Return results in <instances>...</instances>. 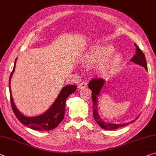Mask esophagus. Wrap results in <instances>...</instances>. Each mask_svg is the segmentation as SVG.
Here are the masks:
<instances>
[{
  "label": "esophagus",
  "mask_w": 156,
  "mask_h": 156,
  "mask_svg": "<svg viewBox=\"0 0 156 156\" xmlns=\"http://www.w3.org/2000/svg\"><path fill=\"white\" fill-rule=\"evenodd\" d=\"M87 87V84L85 83V82H83L80 83V85H78V88L80 89V90H83V89H85Z\"/></svg>",
  "instance_id": "1"
}]
</instances>
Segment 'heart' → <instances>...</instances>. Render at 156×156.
Masks as SVG:
<instances>
[{
    "instance_id": "b5f03b06",
    "label": "heart",
    "mask_w": 156,
    "mask_h": 156,
    "mask_svg": "<svg viewBox=\"0 0 156 156\" xmlns=\"http://www.w3.org/2000/svg\"><path fill=\"white\" fill-rule=\"evenodd\" d=\"M114 53L115 48L111 45L93 46L81 58V63L85 66L98 65V73L101 76H108L115 73L123 62L122 54Z\"/></svg>"
}]
</instances>
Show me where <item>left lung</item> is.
<instances>
[{"label":"left lung","instance_id":"8db88e82","mask_svg":"<svg viewBox=\"0 0 156 156\" xmlns=\"http://www.w3.org/2000/svg\"><path fill=\"white\" fill-rule=\"evenodd\" d=\"M135 46H136V53L135 55L130 59V62H133L136 65H138L140 66H142L143 67L145 68L147 71V61H146V58L144 56V54L142 53V51L140 50L136 44H135ZM105 84V81L103 79L101 78H95L92 79L90 83H89V88L91 90V98H92L93 101V115L94 118L96 123L99 125V126L101 127L105 130H115L117 128H122L127 126L130 123H132L134 122L139 117V116L135 119L131 121L126 123H112L107 122H105L104 120L102 119L101 117L98 112V96L101 95V92L102 91L103 87H104Z\"/></svg>","mask_w":156,"mask_h":156}]
</instances>
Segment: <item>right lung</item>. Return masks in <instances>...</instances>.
I'll return each instance as SVG.
<instances>
[{
	"mask_svg": "<svg viewBox=\"0 0 156 156\" xmlns=\"http://www.w3.org/2000/svg\"><path fill=\"white\" fill-rule=\"evenodd\" d=\"M16 59L14 62L13 70L10 74L9 79V93H10V100L12 110L16 118L21 123L31 129L36 130H44L47 131L56 128L60 124V123L64 119L66 107V100L68 96L71 94L75 92L77 87L76 85H66L62 89L61 91L59 94L58 97L54 101V103L49 108L48 110L44 112L41 115L35 117H27L23 115L19 111L14 104L13 98H12L11 88H10V80L16 66Z\"/></svg>",
	"mask_w": 156,
	"mask_h": 156,
	"instance_id": "obj_1",
	"label": "right lung"
}]
</instances>
